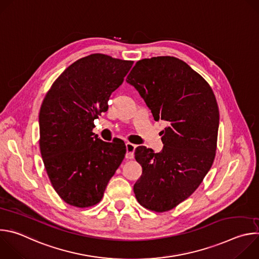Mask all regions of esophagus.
Here are the masks:
<instances>
[{
    "instance_id": "34e87169",
    "label": "esophagus",
    "mask_w": 259,
    "mask_h": 259,
    "mask_svg": "<svg viewBox=\"0 0 259 259\" xmlns=\"http://www.w3.org/2000/svg\"><path fill=\"white\" fill-rule=\"evenodd\" d=\"M136 149V145L130 142L126 143V159H133L134 158V151Z\"/></svg>"
}]
</instances>
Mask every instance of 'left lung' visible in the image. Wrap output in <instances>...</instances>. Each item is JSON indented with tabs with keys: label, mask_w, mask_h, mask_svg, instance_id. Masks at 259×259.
Returning a JSON list of instances; mask_svg holds the SVG:
<instances>
[{
	"label": "left lung",
	"mask_w": 259,
	"mask_h": 259,
	"mask_svg": "<svg viewBox=\"0 0 259 259\" xmlns=\"http://www.w3.org/2000/svg\"><path fill=\"white\" fill-rule=\"evenodd\" d=\"M135 87L155 121H166L161 153L135 150L142 174L134 184L138 203L166 212L187 200L210 170L217 147L219 110L206 80L173 56L138 60L126 79Z\"/></svg>",
	"instance_id": "1"
}]
</instances>
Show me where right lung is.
I'll use <instances>...</instances> for the list:
<instances>
[{"label": "right lung", "mask_w": 259, "mask_h": 259, "mask_svg": "<svg viewBox=\"0 0 259 259\" xmlns=\"http://www.w3.org/2000/svg\"><path fill=\"white\" fill-rule=\"evenodd\" d=\"M132 64L101 53L80 58L54 81L42 102L41 155L53 189L70 206L98 204L124 160L125 143L104 142L92 130Z\"/></svg>", "instance_id": "right-lung-1"}]
</instances>
